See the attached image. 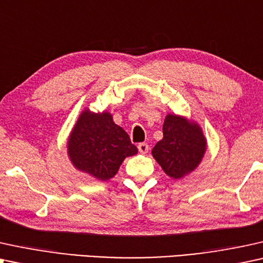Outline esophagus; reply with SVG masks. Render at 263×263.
Segmentation results:
<instances>
[{
    "mask_svg": "<svg viewBox=\"0 0 263 263\" xmlns=\"http://www.w3.org/2000/svg\"><path fill=\"white\" fill-rule=\"evenodd\" d=\"M138 150L141 154H146L149 150V145L146 143H139L138 144Z\"/></svg>",
    "mask_w": 263,
    "mask_h": 263,
    "instance_id": "34e87169",
    "label": "esophagus"
}]
</instances>
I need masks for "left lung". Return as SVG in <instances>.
<instances>
[{"mask_svg": "<svg viewBox=\"0 0 263 263\" xmlns=\"http://www.w3.org/2000/svg\"><path fill=\"white\" fill-rule=\"evenodd\" d=\"M163 138L156 143L153 156L167 176L179 179L194 171L205 152V139L198 125L178 115L168 114L163 122Z\"/></svg>", "mask_w": 263, "mask_h": 263, "instance_id": "obj_1", "label": "left lung"}]
</instances>
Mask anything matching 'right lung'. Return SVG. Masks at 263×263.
I'll return each mask as SVG.
<instances>
[{"instance_id":"obj_1","label":"right lung","mask_w":263,"mask_h":263,"mask_svg":"<svg viewBox=\"0 0 263 263\" xmlns=\"http://www.w3.org/2000/svg\"><path fill=\"white\" fill-rule=\"evenodd\" d=\"M137 153V146L107 111H83L69 136L68 155L73 164L100 180L113 178L125 157Z\"/></svg>"}]
</instances>
